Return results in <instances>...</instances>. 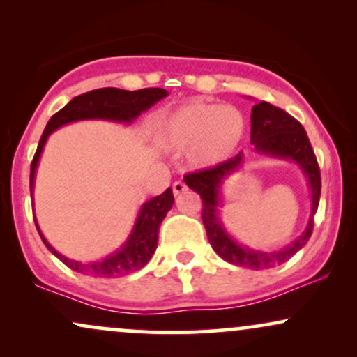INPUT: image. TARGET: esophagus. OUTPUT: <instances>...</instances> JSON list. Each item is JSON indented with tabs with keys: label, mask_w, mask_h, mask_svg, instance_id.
<instances>
[{
	"label": "esophagus",
	"mask_w": 357,
	"mask_h": 357,
	"mask_svg": "<svg viewBox=\"0 0 357 357\" xmlns=\"http://www.w3.org/2000/svg\"><path fill=\"white\" fill-rule=\"evenodd\" d=\"M186 190H188L186 183L181 181V179H179V181H174L173 183V192H174V195H181V192H184Z\"/></svg>",
	"instance_id": "1"
}]
</instances>
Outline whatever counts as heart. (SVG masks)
Masks as SVG:
<instances>
[{
    "label": "heart",
    "instance_id": "obj_1",
    "mask_svg": "<svg viewBox=\"0 0 357 357\" xmlns=\"http://www.w3.org/2000/svg\"><path fill=\"white\" fill-rule=\"evenodd\" d=\"M243 130L240 110L195 102L159 122L158 141L169 149H191L192 162L213 166L235 153Z\"/></svg>",
    "mask_w": 357,
    "mask_h": 357
}]
</instances>
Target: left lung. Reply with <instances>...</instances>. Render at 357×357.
<instances>
[{"label":"left lung","mask_w":357,"mask_h":357,"mask_svg":"<svg viewBox=\"0 0 357 357\" xmlns=\"http://www.w3.org/2000/svg\"><path fill=\"white\" fill-rule=\"evenodd\" d=\"M252 142L255 144L258 153L278 155V158H290L297 161L309 178L310 190H312V213H310V220L304 235L297 241H294L289 248L275 253L253 252V250L241 248L221 227L218 213H216L218 188L221 181L241 165V154L213 167H204V169L188 173L184 176V181L192 191L202 196V220L213 250L228 264L252 270H265L285 264L309 241L314 230V215L317 211L319 198H321V169H319L317 158H315L312 146L307 137L304 126L296 117L287 114L280 107L268 104V102H258L253 105Z\"/></svg>","instance_id":"obj_1"}]
</instances>
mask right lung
<instances>
[{
    "label": "right lung",
    "mask_w": 357,
    "mask_h": 357,
    "mask_svg": "<svg viewBox=\"0 0 357 357\" xmlns=\"http://www.w3.org/2000/svg\"><path fill=\"white\" fill-rule=\"evenodd\" d=\"M166 96L167 92L165 89H141L130 92V90L107 87L90 90V92L73 97L63 109H60L59 112L53 114L50 121H48L47 127H45L42 137H40L38 147H36V153L33 155V161H31L30 192L33 191L35 169L36 165H38V159L40 154H42L45 141H47V137L50 136L56 127L68 124V122L73 121H82V119H109V121L130 122L132 119H136L142 110L149 109L151 105H154L155 102L161 100L162 97ZM173 203L174 196L171 188H167L162 195L149 199V202L142 206L141 213H139L136 228H134L132 235H130L129 241L122 247V250H119L116 255L105 258V260L102 261H93V264H80V261L68 260V258L60 255V253L55 252V250L50 247V243L43 238L42 231L38 230V225H35L40 236H42L43 243L47 245V248L50 250L56 258H60L68 268L75 270V272L79 273H84V275L92 277H122L126 275V273L136 272V270L144 267L147 261L151 260V257L154 255L155 247H158L159 227H161V221L165 220L166 213L171 210Z\"/></svg>",
    "instance_id": "right-lung-1"
}]
</instances>
